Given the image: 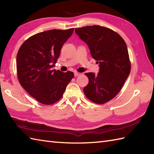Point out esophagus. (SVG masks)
<instances>
[{
	"mask_svg": "<svg viewBox=\"0 0 154 154\" xmlns=\"http://www.w3.org/2000/svg\"><path fill=\"white\" fill-rule=\"evenodd\" d=\"M81 75V73H78V72H75L74 73V75L75 77H77V76H79V75Z\"/></svg>",
	"mask_w": 154,
	"mask_h": 154,
	"instance_id": "obj_1",
	"label": "esophagus"
}]
</instances>
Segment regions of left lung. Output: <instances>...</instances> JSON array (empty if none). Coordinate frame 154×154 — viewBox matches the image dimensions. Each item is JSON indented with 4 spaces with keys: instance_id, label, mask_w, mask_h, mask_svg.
<instances>
[{
    "instance_id": "1",
    "label": "left lung",
    "mask_w": 154,
    "mask_h": 154,
    "mask_svg": "<svg viewBox=\"0 0 154 154\" xmlns=\"http://www.w3.org/2000/svg\"><path fill=\"white\" fill-rule=\"evenodd\" d=\"M75 32L87 44L99 66L97 75L85 73L89 83L83 88L84 93L95 103L109 102L120 92L130 72L125 42L116 32L100 26L76 28Z\"/></svg>"
}]
</instances>
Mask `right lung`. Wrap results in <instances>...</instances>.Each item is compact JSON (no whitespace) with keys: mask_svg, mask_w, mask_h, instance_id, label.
Segmentation results:
<instances>
[{"mask_svg":"<svg viewBox=\"0 0 154 154\" xmlns=\"http://www.w3.org/2000/svg\"><path fill=\"white\" fill-rule=\"evenodd\" d=\"M73 30L40 32L29 38L19 49L16 57L19 82L42 104H51L60 100L74 77L71 71L51 70L60 57L62 46Z\"/></svg>","mask_w":154,"mask_h":154,"instance_id":"right-lung-1","label":"right lung"}]
</instances>
